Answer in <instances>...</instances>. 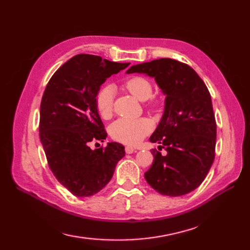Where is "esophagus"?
Wrapping results in <instances>:
<instances>
[{
    "label": "esophagus",
    "instance_id": "1",
    "mask_svg": "<svg viewBox=\"0 0 250 250\" xmlns=\"http://www.w3.org/2000/svg\"><path fill=\"white\" fill-rule=\"evenodd\" d=\"M135 150H136V148H133L132 146H126V147H125L126 154H132Z\"/></svg>",
    "mask_w": 250,
    "mask_h": 250
}]
</instances>
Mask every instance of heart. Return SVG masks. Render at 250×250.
<instances>
[{
	"label": "heart",
	"mask_w": 250,
	"mask_h": 250,
	"mask_svg": "<svg viewBox=\"0 0 250 250\" xmlns=\"http://www.w3.org/2000/svg\"><path fill=\"white\" fill-rule=\"evenodd\" d=\"M124 87L139 101H146L149 99L148 106L156 108L161 104L160 99L153 94V84L147 78L142 76H135L127 79ZM114 89L112 86L102 87L95 97L97 111L102 118L108 119L111 117L113 111ZM153 129L150 121L145 118L140 119H119L110 126L111 137L119 142L126 144H137Z\"/></svg>",
	"instance_id": "obj_1"
}]
</instances>
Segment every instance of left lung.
<instances>
[{
  "label": "left lung",
  "instance_id": "obj_1",
  "mask_svg": "<svg viewBox=\"0 0 250 250\" xmlns=\"http://www.w3.org/2000/svg\"><path fill=\"white\" fill-rule=\"evenodd\" d=\"M126 73L154 77L166 95L164 112L149 141L167 155L151 149L153 164L144 174L147 184L167 196L195 190L215 157L216 123L209 90L190 65L160 58L132 65Z\"/></svg>",
  "mask_w": 250,
  "mask_h": 250
}]
</instances>
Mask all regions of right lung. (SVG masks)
Wrapping results in <instances>:
<instances>
[{
    "label": "right lung",
    "instance_id": "right-lung-1",
    "mask_svg": "<svg viewBox=\"0 0 250 250\" xmlns=\"http://www.w3.org/2000/svg\"><path fill=\"white\" fill-rule=\"evenodd\" d=\"M130 63L79 54L54 73L42 96L39 136L56 179L78 197L92 196L112 178L124 146L111 142L91 149L89 142L104 141L107 132L95 104L103 83Z\"/></svg>",
    "mask_w": 250,
    "mask_h": 250
}]
</instances>
